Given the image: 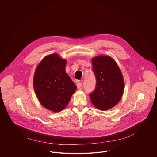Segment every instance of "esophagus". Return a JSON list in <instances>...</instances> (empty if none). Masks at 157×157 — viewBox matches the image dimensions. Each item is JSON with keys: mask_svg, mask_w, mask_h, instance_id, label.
<instances>
[{"mask_svg": "<svg viewBox=\"0 0 157 157\" xmlns=\"http://www.w3.org/2000/svg\"><path fill=\"white\" fill-rule=\"evenodd\" d=\"M81 86H82V83L81 82H78V83H77V87H78V89H80L81 87Z\"/></svg>", "mask_w": 157, "mask_h": 157, "instance_id": "esophagus-1", "label": "esophagus"}]
</instances>
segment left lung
Wrapping results in <instances>:
<instances>
[{
	"label": "left lung",
	"mask_w": 157,
	"mask_h": 157,
	"mask_svg": "<svg viewBox=\"0 0 157 157\" xmlns=\"http://www.w3.org/2000/svg\"><path fill=\"white\" fill-rule=\"evenodd\" d=\"M96 87L89 94L92 104L101 110H107L121 101L124 91V79L116 61L110 56L92 58Z\"/></svg>",
	"instance_id": "1"
}]
</instances>
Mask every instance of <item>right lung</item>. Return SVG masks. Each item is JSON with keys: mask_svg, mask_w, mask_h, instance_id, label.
Returning <instances> with one entry per match:
<instances>
[{"mask_svg": "<svg viewBox=\"0 0 157 157\" xmlns=\"http://www.w3.org/2000/svg\"><path fill=\"white\" fill-rule=\"evenodd\" d=\"M66 60L58 53L44 56L37 65L33 87L38 100L47 109L58 113L70 102L77 87L65 70Z\"/></svg>", "mask_w": 157, "mask_h": 157, "instance_id": "1", "label": "right lung"}]
</instances>
